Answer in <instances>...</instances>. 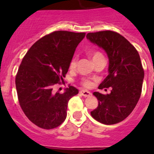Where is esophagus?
Instances as JSON below:
<instances>
[{"label":"esophagus","instance_id":"34e87169","mask_svg":"<svg viewBox=\"0 0 154 154\" xmlns=\"http://www.w3.org/2000/svg\"><path fill=\"white\" fill-rule=\"evenodd\" d=\"M80 94H82V96L85 97H89L90 95H91V93L89 91H86V90H82V91H80Z\"/></svg>","mask_w":154,"mask_h":154}]
</instances>
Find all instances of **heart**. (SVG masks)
I'll return each instance as SVG.
<instances>
[{"instance_id":"b5f03b06","label":"heart","mask_w":154,"mask_h":154,"mask_svg":"<svg viewBox=\"0 0 154 154\" xmlns=\"http://www.w3.org/2000/svg\"><path fill=\"white\" fill-rule=\"evenodd\" d=\"M89 55H90L93 60H95L97 58L103 57L102 54L101 53H99V52H91V53H89ZM76 66H77V59L73 57L69 63V68L71 69H73L76 68ZM82 85L85 87H89L91 86V82H89V81H87V80H85V81L82 82Z\"/></svg>"}]
</instances>
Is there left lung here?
I'll list each match as a JSON object with an SVG mask.
<instances>
[{
  "label": "left lung",
  "instance_id": "1",
  "mask_svg": "<svg viewBox=\"0 0 154 154\" xmlns=\"http://www.w3.org/2000/svg\"><path fill=\"white\" fill-rule=\"evenodd\" d=\"M86 37L109 57V75L99 89L112 88L106 95L94 92L98 106L91 112L92 117L102 124H117L131 113L141 97L144 79L141 58L134 45L116 32H89Z\"/></svg>",
  "mask_w": 154,
  "mask_h": 154
}]
</instances>
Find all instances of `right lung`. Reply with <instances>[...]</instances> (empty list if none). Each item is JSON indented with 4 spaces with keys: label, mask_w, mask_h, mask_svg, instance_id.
Listing matches in <instances>:
<instances>
[{
    "label": "right lung",
    "mask_w": 154,
    "mask_h": 154,
    "mask_svg": "<svg viewBox=\"0 0 154 154\" xmlns=\"http://www.w3.org/2000/svg\"><path fill=\"white\" fill-rule=\"evenodd\" d=\"M85 36V32L55 31L35 42L23 58L16 76L18 101L37 126L54 129L66 118L68 102L78 89L69 86L63 94L53 89L64 82L76 48Z\"/></svg>",
    "instance_id": "1"
}]
</instances>
